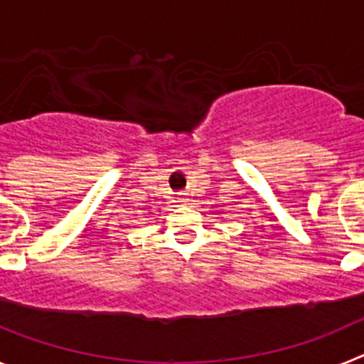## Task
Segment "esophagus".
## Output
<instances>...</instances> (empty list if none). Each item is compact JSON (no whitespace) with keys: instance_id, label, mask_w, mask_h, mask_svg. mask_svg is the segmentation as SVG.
Masks as SVG:
<instances>
[{"instance_id":"esophagus-1","label":"esophagus","mask_w":364,"mask_h":364,"mask_svg":"<svg viewBox=\"0 0 364 364\" xmlns=\"http://www.w3.org/2000/svg\"><path fill=\"white\" fill-rule=\"evenodd\" d=\"M180 195H182V198H180V202H186V198H184L186 193H180Z\"/></svg>"}]
</instances>
